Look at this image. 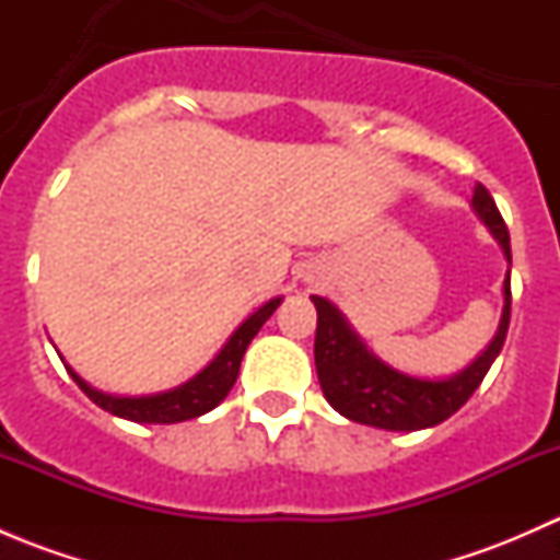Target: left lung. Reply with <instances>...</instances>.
I'll return each mask as SVG.
<instances>
[{
    "label": "left lung",
    "instance_id": "left-lung-1",
    "mask_svg": "<svg viewBox=\"0 0 560 560\" xmlns=\"http://www.w3.org/2000/svg\"><path fill=\"white\" fill-rule=\"evenodd\" d=\"M474 208L490 228V233L495 235V241L504 246L506 259L512 262L510 230H506L501 211L495 208V200L482 184H477V189H474ZM504 314H501L499 332L490 341V347L466 371L444 382L415 380V376L393 371L358 341V336L349 330V325L332 303L314 295V363L327 404L347 420L360 422V425L385 428V431H420V428L444 422L471 398L474 389L482 385L485 374L504 347L512 308L510 276L504 281Z\"/></svg>",
    "mask_w": 560,
    "mask_h": 560
}]
</instances>
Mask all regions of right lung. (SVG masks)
Segmentation results:
<instances>
[{
    "instance_id": "right-lung-1",
    "label": "right lung",
    "mask_w": 560,
    "mask_h": 560,
    "mask_svg": "<svg viewBox=\"0 0 560 560\" xmlns=\"http://www.w3.org/2000/svg\"><path fill=\"white\" fill-rule=\"evenodd\" d=\"M279 303L281 298H276V301L265 303L259 312L248 316L244 325L233 332L228 347L217 354V360H213L206 371H200L195 380L171 389V393L145 395V398H116V395H105L100 393V389L89 387L72 369L67 371H70V376L75 380V385L81 387L100 409L110 411V415L116 417H124V420L156 422V425H171V422L191 420V417L206 415V411H211L213 406H219L228 398L235 380H238L241 360H244L246 347L252 343V338L257 336L259 327L265 325V319L276 312Z\"/></svg>"
}]
</instances>
